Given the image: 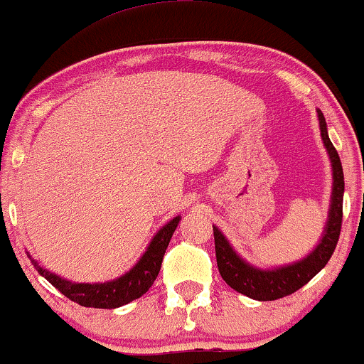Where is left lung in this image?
I'll return each mask as SVG.
<instances>
[{
  "instance_id": "8db88e82",
  "label": "left lung",
  "mask_w": 364,
  "mask_h": 364,
  "mask_svg": "<svg viewBox=\"0 0 364 364\" xmlns=\"http://www.w3.org/2000/svg\"><path fill=\"white\" fill-rule=\"evenodd\" d=\"M318 116V127L323 147L327 149L330 166H332V193H330V205L327 223L318 245L311 250L301 260L287 263L281 267H262L246 262L241 255L236 253L231 243L228 241L219 228L214 225L215 240V257L217 267L223 279L232 289L257 299V301H274V299L289 296L292 292L301 289L306 282H310L316 274L327 265L336 250L341 235L342 224V200H344V173L337 150L333 149L328 139L327 123H325L323 112L316 109Z\"/></svg>"
}]
</instances>
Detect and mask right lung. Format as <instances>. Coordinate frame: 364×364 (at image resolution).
<instances>
[{
    "label": "right lung",
    "mask_w": 364,
    "mask_h": 364,
    "mask_svg": "<svg viewBox=\"0 0 364 364\" xmlns=\"http://www.w3.org/2000/svg\"><path fill=\"white\" fill-rule=\"evenodd\" d=\"M179 220H181V215H176L168 224L162 225L150 240L147 250L139 258V262L128 272L112 279V281L92 284L66 281L58 274L49 272L48 269L41 267L37 260L31 257V253H27V257L31 258L37 272L43 275L46 281L51 282L66 298L78 303L80 306L112 310V308H119L123 304L132 303L133 299H139L140 296H144L150 289V286L157 279L166 248H168L171 237H173V232L176 231Z\"/></svg>",
    "instance_id": "right-lung-1"
}]
</instances>
